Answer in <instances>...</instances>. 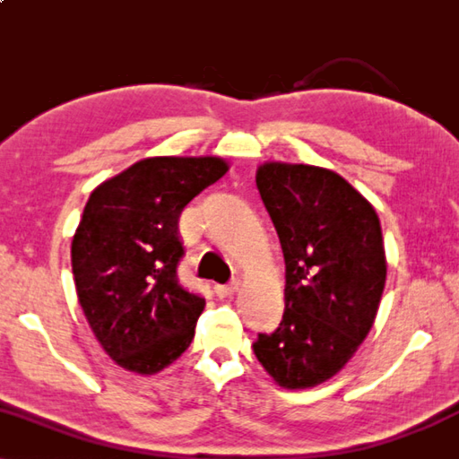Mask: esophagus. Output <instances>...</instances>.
<instances>
[{"mask_svg":"<svg viewBox=\"0 0 459 459\" xmlns=\"http://www.w3.org/2000/svg\"><path fill=\"white\" fill-rule=\"evenodd\" d=\"M239 281H231V283H225V285H215V295L217 298H228V295H231L238 289Z\"/></svg>","mask_w":459,"mask_h":459,"instance_id":"obj_1","label":"esophagus"}]
</instances>
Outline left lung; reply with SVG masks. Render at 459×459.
Listing matches in <instances>:
<instances>
[{
  "label": "left lung",
  "instance_id": "left-lung-1",
  "mask_svg": "<svg viewBox=\"0 0 459 459\" xmlns=\"http://www.w3.org/2000/svg\"><path fill=\"white\" fill-rule=\"evenodd\" d=\"M256 186L285 256V312L254 355L287 390L336 376L377 316L385 252L371 203L318 166L269 161Z\"/></svg>",
  "mask_w": 459,
  "mask_h": 459
}]
</instances>
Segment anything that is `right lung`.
Returning a JSON list of instances; mask_svg holds the SVG:
<instances>
[{"label": "right lung", "mask_w": 459, "mask_h": 459, "mask_svg": "<svg viewBox=\"0 0 459 459\" xmlns=\"http://www.w3.org/2000/svg\"><path fill=\"white\" fill-rule=\"evenodd\" d=\"M225 172L221 158H147L90 195L72 242L75 291L121 368L153 376L193 342L205 299L178 281V220Z\"/></svg>", "instance_id": "obj_1"}]
</instances>
